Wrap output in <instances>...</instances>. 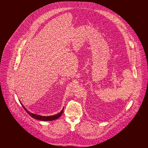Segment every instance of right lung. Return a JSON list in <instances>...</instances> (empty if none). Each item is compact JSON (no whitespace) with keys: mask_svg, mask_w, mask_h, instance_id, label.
Returning <instances> with one entry per match:
<instances>
[{"mask_svg":"<svg viewBox=\"0 0 148 148\" xmlns=\"http://www.w3.org/2000/svg\"><path fill=\"white\" fill-rule=\"evenodd\" d=\"M21 106H23V108L24 109V110L27 112V113H28L29 114L30 116H31L32 118L36 119L39 120H42V121H51V120H54L56 119H58V118H59L62 113H63V109L61 111L60 113L56 114L55 115H52V116H40V115H36V114H33V113H30L29 111H28L27 110V109L23 106V105L21 104Z\"/></svg>","mask_w":148,"mask_h":148,"instance_id":"1","label":"right lung"}]
</instances>
